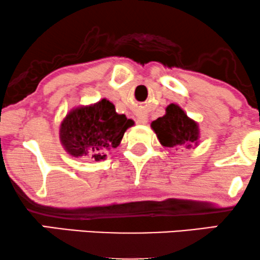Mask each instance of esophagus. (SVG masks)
<instances>
[{
	"mask_svg": "<svg viewBox=\"0 0 260 260\" xmlns=\"http://www.w3.org/2000/svg\"><path fill=\"white\" fill-rule=\"evenodd\" d=\"M148 122V117L147 115H138V123L145 124Z\"/></svg>",
	"mask_w": 260,
	"mask_h": 260,
	"instance_id": "obj_1",
	"label": "esophagus"
}]
</instances>
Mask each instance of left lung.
Returning a JSON list of instances; mask_svg holds the SVG:
<instances>
[{"instance_id":"obj_1","label":"left lung","mask_w":260,"mask_h":260,"mask_svg":"<svg viewBox=\"0 0 260 260\" xmlns=\"http://www.w3.org/2000/svg\"><path fill=\"white\" fill-rule=\"evenodd\" d=\"M151 128L165 148L190 149L199 143L198 123L176 104H170L165 115L151 122Z\"/></svg>"}]
</instances>
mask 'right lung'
Returning <instances> with one entry per match:
<instances>
[{
	"label": "right lung",
	"mask_w": 260,
	"mask_h": 260,
	"mask_svg": "<svg viewBox=\"0 0 260 260\" xmlns=\"http://www.w3.org/2000/svg\"><path fill=\"white\" fill-rule=\"evenodd\" d=\"M133 124V120L116 112L111 101L103 99L71 110L61 122L59 140L74 157L105 160L107 151L120 145L124 132Z\"/></svg>",
	"instance_id": "1"
}]
</instances>
